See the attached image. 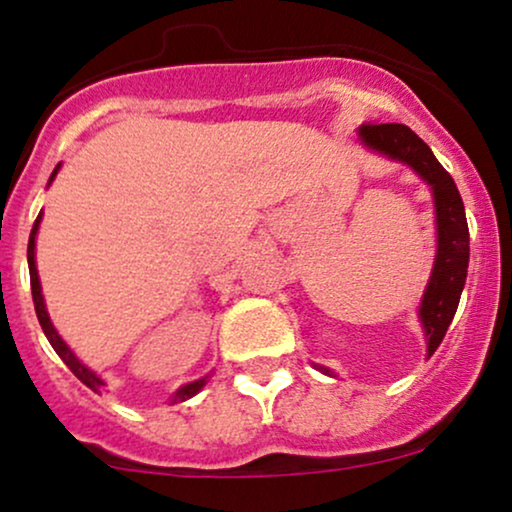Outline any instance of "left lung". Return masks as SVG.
<instances>
[{"label": "left lung", "mask_w": 512, "mask_h": 512, "mask_svg": "<svg viewBox=\"0 0 512 512\" xmlns=\"http://www.w3.org/2000/svg\"><path fill=\"white\" fill-rule=\"evenodd\" d=\"M360 138L381 155L410 164L434 190L439 250H436L434 272L420 307V319L427 334V353L434 355L458 310L467 262H470V231H467L463 197L429 145L403 123H365L360 126Z\"/></svg>", "instance_id": "obj_1"}]
</instances>
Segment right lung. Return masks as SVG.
I'll list each match as a JSON object with an SVG mask.
<instances>
[{"label":"right lung","mask_w":512,"mask_h":512,"mask_svg":"<svg viewBox=\"0 0 512 512\" xmlns=\"http://www.w3.org/2000/svg\"><path fill=\"white\" fill-rule=\"evenodd\" d=\"M57 169H59V166H57ZM57 169H54V174H57ZM54 174H52V178H54ZM52 178H49V181H52ZM40 219H42V212L38 214V219H35V224H33V231H30V238H28V269H30V291H33V303H35V312H38V322H40V326H42V331H45L47 341L52 343V348L57 350V355L61 357V360L66 362V367H69L71 372L76 374V377H78L80 381H83L85 386H88V389H92V391H100L102 386H104V381H102L100 377H97V374H92L88 367H85V365H80V362H78V357L71 353L69 346H66L64 341H61L59 334H57V329H54L52 322H49V315H47V310H45V300H42V291H40L38 269H35V233H38ZM205 379H207V377H205ZM205 379H197V381H193V384H186V386H181V389L176 391V396H174V400H171V403H181V400H188V398H193L195 393L200 391L202 386H205Z\"/></svg>","instance_id":"add662e5"}]
</instances>
